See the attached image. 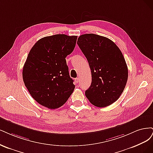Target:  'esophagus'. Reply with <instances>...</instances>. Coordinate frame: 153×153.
<instances>
[{"mask_svg":"<svg viewBox=\"0 0 153 153\" xmlns=\"http://www.w3.org/2000/svg\"><path fill=\"white\" fill-rule=\"evenodd\" d=\"M75 81H76V83L79 82V81H80V79H79V77H77V78H76V79H75Z\"/></svg>","mask_w":153,"mask_h":153,"instance_id":"esophagus-1","label":"esophagus"}]
</instances>
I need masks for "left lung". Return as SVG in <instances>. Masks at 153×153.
<instances>
[{
    "mask_svg": "<svg viewBox=\"0 0 153 153\" xmlns=\"http://www.w3.org/2000/svg\"><path fill=\"white\" fill-rule=\"evenodd\" d=\"M77 43L91 72V84L86 97L96 107L111 105L122 94L128 76L121 50L111 39L93 33L80 36Z\"/></svg>",
    "mask_w": 153,
    "mask_h": 153,
    "instance_id": "obj_1",
    "label": "left lung"
}]
</instances>
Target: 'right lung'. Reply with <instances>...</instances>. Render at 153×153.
Returning <instances> with one entry per match:
<instances>
[{"label": "right lung", "instance_id": "1", "mask_svg": "<svg viewBox=\"0 0 153 153\" xmlns=\"http://www.w3.org/2000/svg\"><path fill=\"white\" fill-rule=\"evenodd\" d=\"M77 38L56 34L39 39L24 64L25 85L33 99L48 109L62 106L74 90L65 58L73 51Z\"/></svg>", "mask_w": 153, "mask_h": 153}]
</instances>
